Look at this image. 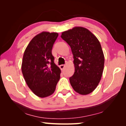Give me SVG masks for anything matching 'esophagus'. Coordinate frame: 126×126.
Returning <instances> with one entry per match:
<instances>
[{"instance_id": "1", "label": "esophagus", "mask_w": 126, "mask_h": 126, "mask_svg": "<svg viewBox=\"0 0 126 126\" xmlns=\"http://www.w3.org/2000/svg\"><path fill=\"white\" fill-rule=\"evenodd\" d=\"M65 66H66V65H61L60 66V69H61V70H63V69H64Z\"/></svg>"}]
</instances>
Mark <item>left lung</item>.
<instances>
[{
	"label": "left lung",
	"instance_id": "left-lung-1",
	"mask_svg": "<svg viewBox=\"0 0 126 126\" xmlns=\"http://www.w3.org/2000/svg\"><path fill=\"white\" fill-rule=\"evenodd\" d=\"M62 38L70 46L73 55L75 73L70 77L72 88L82 95L91 94L102 76L104 56L95 35L83 27H75L62 32Z\"/></svg>",
	"mask_w": 126,
	"mask_h": 126
}]
</instances>
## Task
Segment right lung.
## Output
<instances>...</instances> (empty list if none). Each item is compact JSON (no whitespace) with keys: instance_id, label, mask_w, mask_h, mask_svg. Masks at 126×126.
I'll return each mask as SVG.
<instances>
[{"instance_id":"right-lung-1","label":"right lung","mask_w":126,"mask_h":126,"mask_svg":"<svg viewBox=\"0 0 126 126\" xmlns=\"http://www.w3.org/2000/svg\"><path fill=\"white\" fill-rule=\"evenodd\" d=\"M57 32H43L32 38L26 48L22 72L27 86L35 95L44 98L52 94L60 80L61 70L51 53Z\"/></svg>"}]
</instances>
